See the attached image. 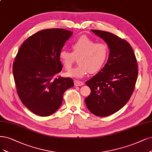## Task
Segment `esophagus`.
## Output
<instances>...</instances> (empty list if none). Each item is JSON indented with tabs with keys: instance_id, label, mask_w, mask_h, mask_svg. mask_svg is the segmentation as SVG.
Here are the masks:
<instances>
[{
	"instance_id": "obj_1",
	"label": "esophagus",
	"mask_w": 152,
	"mask_h": 152,
	"mask_svg": "<svg viewBox=\"0 0 152 152\" xmlns=\"http://www.w3.org/2000/svg\"><path fill=\"white\" fill-rule=\"evenodd\" d=\"M74 84L75 86H81L84 84V83L81 81H78V80H74Z\"/></svg>"
}]
</instances>
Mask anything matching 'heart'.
<instances>
[{
    "mask_svg": "<svg viewBox=\"0 0 152 152\" xmlns=\"http://www.w3.org/2000/svg\"><path fill=\"white\" fill-rule=\"evenodd\" d=\"M72 52L63 49L59 53V59L66 70H70L78 58L79 65L68 72L69 77L82 78L88 73L100 71L105 65L109 55L107 46L102 43H96L87 36H82L71 45Z\"/></svg>",
    "mask_w": 152,
    "mask_h": 152,
    "instance_id": "1",
    "label": "heart"
}]
</instances>
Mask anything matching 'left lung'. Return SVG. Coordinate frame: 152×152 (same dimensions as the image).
<instances>
[{
    "mask_svg": "<svg viewBox=\"0 0 152 152\" xmlns=\"http://www.w3.org/2000/svg\"><path fill=\"white\" fill-rule=\"evenodd\" d=\"M91 31L107 44L110 53L101 70L86 82L91 92L85 102L94 115L107 116L122 108L132 96L138 65L132 46L126 40L106 31Z\"/></svg>",
    "mask_w": 152,
    "mask_h": 152,
    "instance_id": "8db88e82",
    "label": "left lung"
}]
</instances>
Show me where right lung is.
<instances>
[{
  "label": "right lung",
  "instance_id": "add662e5",
  "mask_svg": "<svg viewBox=\"0 0 152 152\" xmlns=\"http://www.w3.org/2000/svg\"><path fill=\"white\" fill-rule=\"evenodd\" d=\"M72 34L64 29L38 31L24 41L15 56L12 72L19 97L39 116L53 114L65 91L74 86L70 77H56L63 68L59 53Z\"/></svg>",
  "mask_w": 152,
  "mask_h": 152
}]
</instances>
